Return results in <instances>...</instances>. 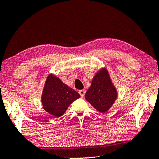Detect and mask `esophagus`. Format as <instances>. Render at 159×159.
<instances>
[{
	"mask_svg": "<svg viewBox=\"0 0 159 159\" xmlns=\"http://www.w3.org/2000/svg\"><path fill=\"white\" fill-rule=\"evenodd\" d=\"M85 93V91L84 90H83V89L79 91V93H80V95L81 96V98H84V97Z\"/></svg>",
	"mask_w": 159,
	"mask_h": 159,
	"instance_id": "1",
	"label": "esophagus"
}]
</instances>
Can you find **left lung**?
<instances>
[{
	"label": "left lung",
	"mask_w": 159,
	"mask_h": 159,
	"mask_svg": "<svg viewBox=\"0 0 159 159\" xmlns=\"http://www.w3.org/2000/svg\"><path fill=\"white\" fill-rule=\"evenodd\" d=\"M117 91L106 68L95 74L90 88L85 95V99L101 113H105L117 99Z\"/></svg>",
	"instance_id": "left-lung-1"
}]
</instances>
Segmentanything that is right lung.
I'll list each match as a JSON object with an SVG mask.
<instances>
[{
  "label": "right lung",
  "instance_id": "add662e5",
  "mask_svg": "<svg viewBox=\"0 0 159 159\" xmlns=\"http://www.w3.org/2000/svg\"><path fill=\"white\" fill-rule=\"evenodd\" d=\"M80 98V94L74 89L64 84L53 74H50L42 95L43 108L46 112L56 117L61 116L75 100Z\"/></svg>",
  "mask_w": 159,
  "mask_h": 159
}]
</instances>
